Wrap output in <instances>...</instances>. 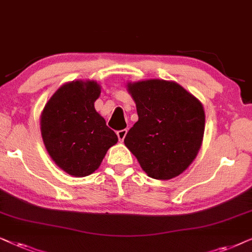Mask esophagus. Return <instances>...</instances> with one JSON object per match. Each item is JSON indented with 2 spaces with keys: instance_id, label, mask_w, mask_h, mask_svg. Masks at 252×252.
I'll return each instance as SVG.
<instances>
[{
  "instance_id": "esophagus-1",
  "label": "esophagus",
  "mask_w": 252,
  "mask_h": 252,
  "mask_svg": "<svg viewBox=\"0 0 252 252\" xmlns=\"http://www.w3.org/2000/svg\"><path fill=\"white\" fill-rule=\"evenodd\" d=\"M126 132H128V130H126V129L120 130V131L116 132V133H117V137H119V139H120V142H123L124 138H126Z\"/></svg>"
}]
</instances>
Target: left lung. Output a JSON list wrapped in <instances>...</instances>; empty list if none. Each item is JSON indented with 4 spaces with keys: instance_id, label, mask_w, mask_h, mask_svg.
Instances as JSON below:
<instances>
[{
    "instance_id": "1",
    "label": "left lung",
    "mask_w": 252,
    "mask_h": 252,
    "mask_svg": "<svg viewBox=\"0 0 252 252\" xmlns=\"http://www.w3.org/2000/svg\"><path fill=\"white\" fill-rule=\"evenodd\" d=\"M126 90L136 103L138 121L124 144L147 176L170 180L196 159L205 130L202 102L173 80L129 82Z\"/></svg>"
}]
</instances>
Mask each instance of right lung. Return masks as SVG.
<instances>
[{"instance_id":"obj_1","label":"right lung","mask_w":252,"mask_h":252,"mask_svg":"<svg viewBox=\"0 0 252 252\" xmlns=\"http://www.w3.org/2000/svg\"><path fill=\"white\" fill-rule=\"evenodd\" d=\"M100 93L95 80H72L59 87L41 112L40 130L47 152L71 176L94 173L119 140L94 108Z\"/></svg>"}]
</instances>
